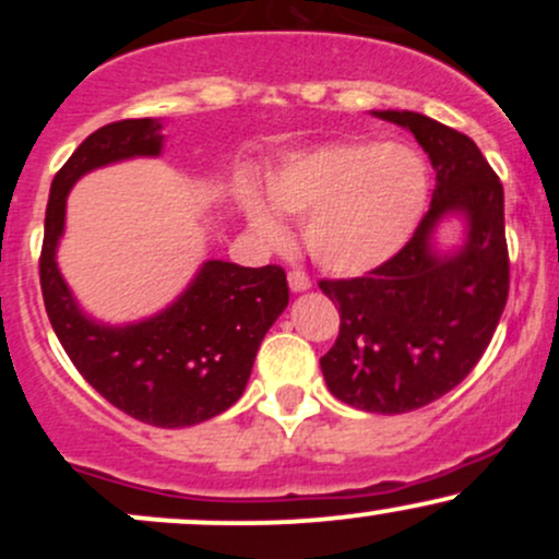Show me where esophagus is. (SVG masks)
I'll return each mask as SVG.
<instances>
[{
	"instance_id": "34e87169",
	"label": "esophagus",
	"mask_w": 559,
	"mask_h": 559,
	"mask_svg": "<svg viewBox=\"0 0 559 559\" xmlns=\"http://www.w3.org/2000/svg\"><path fill=\"white\" fill-rule=\"evenodd\" d=\"M312 286V281H310V275H307L305 271H292L288 273V288H292L294 294H299V292H307V288Z\"/></svg>"
}]
</instances>
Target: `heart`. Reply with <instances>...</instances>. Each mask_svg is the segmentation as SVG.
I'll list each match as a JSON object with an SVG mask.
<instances>
[{"label": "heart", "instance_id": "b5f03b06", "mask_svg": "<svg viewBox=\"0 0 559 559\" xmlns=\"http://www.w3.org/2000/svg\"><path fill=\"white\" fill-rule=\"evenodd\" d=\"M262 191L267 203L249 183L236 191L260 239H286L276 212L305 217L310 258L329 273L357 275L394 258L413 236L426 210L428 168L407 144H323L275 159L262 173Z\"/></svg>", "mask_w": 559, "mask_h": 559}]
</instances>
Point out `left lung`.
<instances>
[{
	"instance_id": "1",
	"label": "left lung",
	"mask_w": 559,
	"mask_h": 559,
	"mask_svg": "<svg viewBox=\"0 0 559 559\" xmlns=\"http://www.w3.org/2000/svg\"><path fill=\"white\" fill-rule=\"evenodd\" d=\"M407 128L436 170L420 226L394 258L362 278L320 281L338 305L336 344L320 357L331 394L365 413L431 404L476 368L510 292L504 191L476 141L420 112L373 110ZM460 216L466 239L441 253L435 230Z\"/></svg>"
}]
</instances>
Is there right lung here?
<instances>
[{"mask_svg": "<svg viewBox=\"0 0 559 559\" xmlns=\"http://www.w3.org/2000/svg\"><path fill=\"white\" fill-rule=\"evenodd\" d=\"M163 120H118L70 155L49 189L41 294L49 323L79 373L126 415L157 428L197 426L226 413L247 389L265 333L288 305L284 267L202 262L157 316L110 325L81 310L57 267L68 194L81 176L133 157H159Z\"/></svg>", "mask_w": 559, "mask_h": 559, "instance_id": "obj_1", "label": "right lung"}]
</instances>
